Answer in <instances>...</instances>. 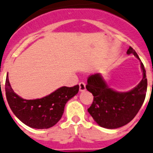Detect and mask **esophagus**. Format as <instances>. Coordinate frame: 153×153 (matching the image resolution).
<instances>
[{"label": "esophagus", "instance_id": "34e87169", "mask_svg": "<svg viewBox=\"0 0 153 153\" xmlns=\"http://www.w3.org/2000/svg\"><path fill=\"white\" fill-rule=\"evenodd\" d=\"M79 91H80V92H83V91L86 90V84H85V82H80L79 83Z\"/></svg>", "mask_w": 153, "mask_h": 153}]
</instances>
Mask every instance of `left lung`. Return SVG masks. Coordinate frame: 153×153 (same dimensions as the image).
Wrapping results in <instances>:
<instances>
[{"label": "left lung", "instance_id": "obj_1", "mask_svg": "<svg viewBox=\"0 0 153 153\" xmlns=\"http://www.w3.org/2000/svg\"><path fill=\"white\" fill-rule=\"evenodd\" d=\"M127 54L140 57L130 46ZM143 77L132 90L119 92L108 87L101 74H95L88 77L86 88L93 95V102L88 112L99 126L115 129L128 124L134 118L143 104L147 89V79L144 65L141 62Z\"/></svg>", "mask_w": 153, "mask_h": 153}]
</instances>
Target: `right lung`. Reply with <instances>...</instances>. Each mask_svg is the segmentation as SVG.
<instances>
[{"label": "right lung", "instance_id": "obj_1", "mask_svg": "<svg viewBox=\"0 0 153 153\" xmlns=\"http://www.w3.org/2000/svg\"><path fill=\"white\" fill-rule=\"evenodd\" d=\"M5 91L10 108L18 119L32 128L47 129L59 121L67 101L78 93L79 85L63 86L44 98L27 100L13 92L7 75Z\"/></svg>", "mask_w": 153, "mask_h": 153}]
</instances>
